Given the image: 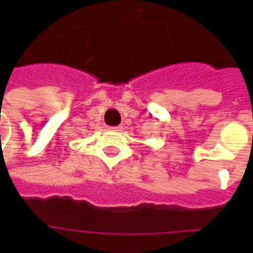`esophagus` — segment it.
Segmentation results:
<instances>
[{
	"label": "esophagus",
	"mask_w": 253,
	"mask_h": 253,
	"mask_svg": "<svg viewBox=\"0 0 253 253\" xmlns=\"http://www.w3.org/2000/svg\"><path fill=\"white\" fill-rule=\"evenodd\" d=\"M123 127L122 126H115V127H111V130L113 131H122Z\"/></svg>",
	"instance_id": "esophagus-1"
}]
</instances>
